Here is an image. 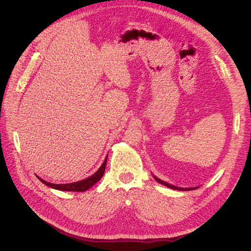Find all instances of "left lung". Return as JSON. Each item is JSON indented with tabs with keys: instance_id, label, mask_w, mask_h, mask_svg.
Returning <instances> with one entry per match:
<instances>
[{
	"instance_id": "obj_1",
	"label": "left lung",
	"mask_w": 251,
	"mask_h": 251,
	"mask_svg": "<svg viewBox=\"0 0 251 251\" xmlns=\"http://www.w3.org/2000/svg\"><path fill=\"white\" fill-rule=\"evenodd\" d=\"M153 178L155 179V181H157L159 183L163 184V185H165V186H167V187H169V188H171V189H175V190H193V189H196L195 187H192V188H182V187H177V186L172 185V184H169V183H167V182H164L163 180H161V179H159V178H156L155 176H153Z\"/></svg>"
}]
</instances>
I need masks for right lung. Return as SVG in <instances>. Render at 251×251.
Returning a JSON list of instances; mask_svg holds the SVG:
<instances>
[{
    "label": "right lung",
    "instance_id": "obj_1",
    "mask_svg": "<svg viewBox=\"0 0 251 251\" xmlns=\"http://www.w3.org/2000/svg\"><path fill=\"white\" fill-rule=\"evenodd\" d=\"M107 159L108 155L105 156V159L102 163V165L100 167V169L97 171V172L91 175L90 177L83 179L81 181L78 182H74V183H68V184H52L50 182H47L45 180H43L42 178L37 177L39 180H41L44 184H46L47 186L54 188V189H58V190H62V191H76V192H83L86 191L87 189H89L91 186H94L95 184L100 180V178L103 176L104 173V169H105V165H107Z\"/></svg>",
    "mask_w": 251,
    "mask_h": 251
}]
</instances>
